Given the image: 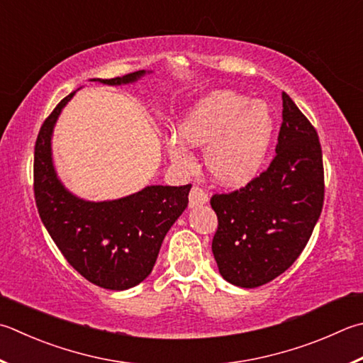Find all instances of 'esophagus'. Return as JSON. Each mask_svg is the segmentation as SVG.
Returning <instances> with one entry per match:
<instances>
[{
  "label": "esophagus",
  "mask_w": 363,
  "mask_h": 363,
  "mask_svg": "<svg viewBox=\"0 0 363 363\" xmlns=\"http://www.w3.org/2000/svg\"><path fill=\"white\" fill-rule=\"evenodd\" d=\"M208 202V194L199 186H193L189 193V207H197Z\"/></svg>",
  "instance_id": "obj_1"
}]
</instances>
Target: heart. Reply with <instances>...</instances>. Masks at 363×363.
I'll use <instances>...</instances> for the list:
<instances>
[{
	"label": "heart",
	"mask_w": 363,
	"mask_h": 363,
	"mask_svg": "<svg viewBox=\"0 0 363 363\" xmlns=\"http://www.w3.org/2000/svg\"><path fill=\"white\" fill-rule=\"evenodd\" d=\"M275 121L270 107L240 93L213 91L193 107L180 125V135L194 147H207L205 164L215 179L240 186L255 179L269 153ZM172 160L191 162L189 152L179 138L167 140Z\"/></svg>",
	"instance_id": "1"
}]
</instances>
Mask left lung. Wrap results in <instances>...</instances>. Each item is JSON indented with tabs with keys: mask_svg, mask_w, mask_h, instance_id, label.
<instances>
[{
	"mask_svg": "<svg viewBox=\"0 0 363 363\" xmlns=\"http://www.w3.org/2000/svg\"><path fill=\"white\" fill-rule=\"evenodd\" d=\"M210 205L218 216L211 251L225 281L257 288L296 262L323 211L324 164L316 129L288 94L270 166Z\"/></svg>",
	"mask_w": 363,
	"mask_h": 363,
	"instance_id": "8db88e82",
	"label": "left lung"
}]
</instances>
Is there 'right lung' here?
Segmentation results:
<instances>
[{"instance_id":"obj_1","label":"right lung","mask_w":363,"mask_h":363,"mask_svg":"<svg viewBox=\"0 0 363 363\" xmlns=\"http://www.w3.org/2000/svg\"><path fill=\"white\" fill-rule=\"evenodd\" d=\"M143 74L98 80L121 85ZM74 93L60 101L39 129L34 145V199L40 220L66 261L90 283L125 291L152 273L164 237L186 208L191 184L147 186L108 202H86L66 191L55 174L50 140L55 121Z\"/></svg>"}]
</instances>
